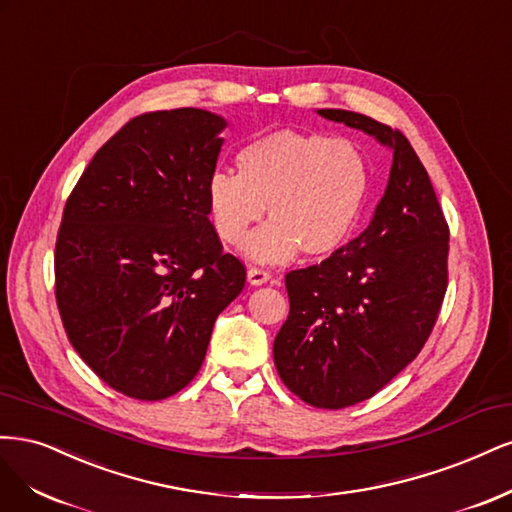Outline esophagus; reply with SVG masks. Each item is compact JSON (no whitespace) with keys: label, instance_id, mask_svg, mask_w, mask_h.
Masks as SVG:
<instances>
[{"label":"esophagus","instance_id":"esophagus-1","mask_svg":"<svg viewBox=\"0 0 512 512\" xmlns=\"http://www.w3.org/2000/svg\"><path fill=\"white\" fill-rule=\"evenodd\" d=\"M246 278H249L251 285H266L268 280L272 278V274L268 270H261V268H249V272H246Z\"/></svg>","mask_w":512,"mask_h":512}]
</instances>
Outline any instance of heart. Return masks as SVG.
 Wrapping results in <instances>:
<instances>
[{
    "instance_id": "b5f03b06",
    "label": "heart",
    "mask_w": 512,
    "mask_h": 512,
    "mask_svg": "<svg viewBox=\"0 0 512 512\" xmlns=\"http://www.w3.org/2000/svg\"><path fill=\"white\" fill-rule=\"evenodd\" d=\"M238 174L214 172L206 185L214 232L257 263H287L300 251L329 257L351 240L364 212L370 170L359 148L317 131L276 129L246 142L236 155Z\"/></svg>"
}]
</instances>
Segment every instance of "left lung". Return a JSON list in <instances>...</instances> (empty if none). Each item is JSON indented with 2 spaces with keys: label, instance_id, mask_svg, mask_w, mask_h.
<instances>
[{
  "label": "left lung",
  "instance_id": "8db88e82",
  "mask_svg": "<svg viewBox=\"0 0 512 512\" xmlns=\"http://www.w3.org/2000/svg\"><path fill=\"white\" fill-rule=\"evenodd\" d=\"M317 114L393 153L364 232L319 266L285 276L289 317L274 340V366L300 400L336 410L372 398L430 338L447 291L449 225L404 134L351 110Z\"/></svg>",
  "mask_w": 512,
  "mask_h": 512
}]
</instances>
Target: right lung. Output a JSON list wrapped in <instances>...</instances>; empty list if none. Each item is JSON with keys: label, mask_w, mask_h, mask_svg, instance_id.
Returning <instances> with one entry per match:
<instances>
[{"label": "right lung", "mask_w": 512, "mask_h": 512, "mask_svg": "<svg viewBox=\"0 0 512 512\" xmlns=\"http://www.w3.org/2000/svg\"><path fill=\"white\" fill-rule=\"evenodd\" d=\"M225 127L200 108L140 114L95 153L65 204L55 246L65 334L129 398L187 387L244 287V266L208 219Z\"/></svg>", "instance_id": "1"}]
</instances>
